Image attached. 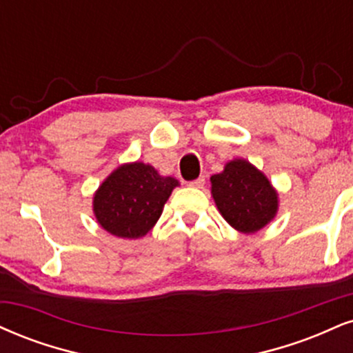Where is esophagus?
Returning <instances> with one entry per match:
<instances>
[{
  "label": "esophagus",
  "mask_w": 353,
  "mask_h": 353,
  "mask_svg": "<svg viewBox=\"0 0 353 353\" xmlns=\"http://www.w3.org/2000/svg\"><path fill=\"white\" fill-rule=\"evenodd\" d=\"M203 184H205V177H199V179L189 182L190 188H195V189H202Z\"/></svg>",
  "instance_id": "1"
}]
</instances>
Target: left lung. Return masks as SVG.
<instances>
[{
	"label": "left lung",
	"mask_w": 353,
	"mask_h": 353,
	"mask_svg": "<svg viewBox=\"0 0 353 353\" xmlns=\"http://www.w3.org/2000/svg\"><path fill=\"white\" fill-rule=\"evenodd\" d=\"M212 197L220 215L236 232H260L278 214L279 197L268 177L250 161L236 158L210 177Z\"/></svg>",
	"instance_id": "left-lung-1"
}]
</instances>
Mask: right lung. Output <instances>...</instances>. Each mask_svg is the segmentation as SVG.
Masks as SVG:
<instances>
[{"instance_id":"add662e5","label":"right lung","mask_w":353,"mask_h":353,"mask_svg":"<svg viewBox=\"0 0 353 353\" xmlns=\"http://www.w3.org/2000/svg\"><path fill=\"white\" fill-rule=\"evenodd\" d=\"M177 185L179 181L161 176L151 164H120L93 194V215L103 230L118 239H141L158 222Z\"/></svg>"}]
</instances>
